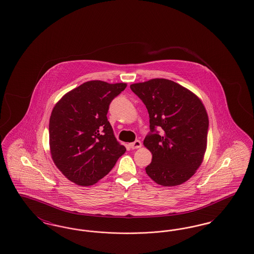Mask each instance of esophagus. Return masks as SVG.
Wrapping results in <instances>:
<instances>
[{
  "label": "esophagus",
  "mask_w": 254,
  "mask_h": 254,
  "mask_svg": "<svg viewBox=\"0 0 254 254\" xmlns=\"http://www.w3.org/2000/svg\"><path fill=\"white\" fill-rule=\"evenodd\" d=\"M129 146L132 148V149H136V148H140L141 146H142V143H141V141H139V140H136V141H134L133 143H131Z\"/></svg>",
  "instance_id": "34e87169"
}]
</instances>
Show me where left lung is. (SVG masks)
Wrapping results in <instances>:
<instances>
[{
  "label": "left lung",
  "mask_w": 254,
  "mask_h": 254,
  "mask_svg": "<svg viewBox=\"0 0 254 254\" xmlns=\"http://www.w3.org/2000/svg\"><path fill=\"white\" fill-rule=\"evenodd\" d=\"M149 114L150 132L144 145L152 153L146 174L159 185L173 187L189 180L205 155L208 117L201 100L167 79L130 85Z\"/></svg>",
  "instance_id": "8db88e82"
}]
</instances>
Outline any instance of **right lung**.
Wrapping results in <instances>:
<instances>
[{
  "label": "right lung",
  "instance_id": "obj_1",
  "mask_svg": "<svg viewBox=\"0 0 254 254\" xmlns=\"http://www.w3.org/2000/svg\"><path fill=\"white\" fill-rule=\"evenodd\" d=\"M127 84L89 81L55 105L49 120V146L56 167L70 181L91 186L105 177L126 152L108 121L111 101Z\"/></svg>",
  "mask_w": 254,
  "mask_h": 254
}]
</instances>
